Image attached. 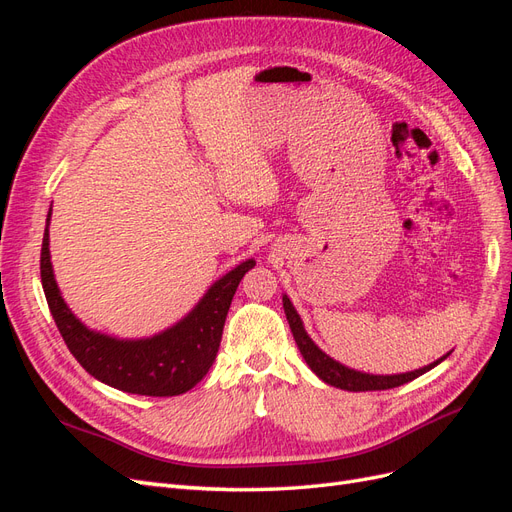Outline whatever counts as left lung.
<instances>
[{"instance_id": "obj_1", "label": "left lung", "mask_w": 512, "mask_h": 512, "mask_svg": "<svg viewBox=\"0 0 512 512\" xmlns=\"http://www.w3.org/2000/svg\"><path fill=\"white\" fill-rule=\"evenodd\" d=\"M284 312H286V318H288V324H290V331L294 335V342H297L303 359L307 361V365L312 367L314 374L324 380L331 386H337V389H344V391H386V389H395V386H401L406 384L418 376H423L425 371H429L431 367H436L438 363H442L446 356H442L440 361L431 363L423 369H416V371H408V374H397V376H371V374H361V371H354V369H348L344 365H339L337 361H333L331 356L324 354L312 339H309V335L305 333L303 329V322L297 314V309L292 307L290 299L284 297Z\"/></svg>"}]
</instances>
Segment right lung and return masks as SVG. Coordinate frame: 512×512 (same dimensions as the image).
<instances>
[{"mask_svg":"<svg viewBox=\"0 0 512 512\" xmlns=\"http://www.w3.org/2000/svg\"><path fill=\"white\" fill-rule=\"evenodd\" d=\"M254 265L256 260L241 262L237 269L226 273L209 288L188 318H183L173 329L151 339H138V342H123V339L94 333L74 318L61 299L53 277L49 220H46L40 252V280L57 329L85 371L119 391L149 397H173L194 389L207 376L222 342L232 297H235L241 277Z\"/></svg>","mask_w":512,"mask_h":512,"instance_id":"obj_1","label":"right lung"}]
</instances>
